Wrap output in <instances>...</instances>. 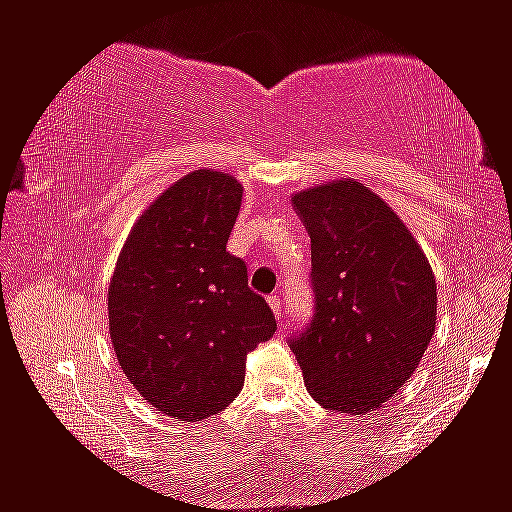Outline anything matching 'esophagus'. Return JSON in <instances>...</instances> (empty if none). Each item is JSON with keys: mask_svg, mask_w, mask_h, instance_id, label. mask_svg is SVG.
I'll return each instance as SVG.
<instances>
[{"mask_svg": "<svg viewBox=\"0 0 512 512\" xmlns=\"http://www.w3.org/2000/svg\"><path fill=\"white\" fill-rule=\"evenodd\" d=\"M266 301H269L273 315L280 317L282 315V299H280V296H269V299H266Z\"/></svg>", "mask_w": 512, "mask_h": 512, "instance_id": "34e87169", "label": "esophagus"}]
</instances>
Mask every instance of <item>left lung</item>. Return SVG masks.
<instances>
[{
    "mask_svg": "<svg viewBox=\"0 0 512 512\" xmlns=\"http://www.w3.org/2000/svg\"><path fill=\"white\" fill-rule=\"evenodd\" d=\"M310 234L315 315L289 342L324 409L358 416L407 384L437 324V280L398 213L356 179L292 197Z\"/></svg>",
    "mask_w": 512,
    "mask_h": 512,
    "instance_id": "1",
    "label": "left lung"
}]
</instances>
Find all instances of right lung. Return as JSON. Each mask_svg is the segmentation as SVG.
Returning a JSON list of instances; mask_svg holds the SVG:
<instances>
[{"instance_id": "1", "label": "right lung", "mask_w": 512, "mask_h": 512, "mask_svg": "<svg viewBox=\"0 0 512 512\" xmlns=\"http://www.w3.org/2000/svg\"><path fill=\"white\" fill-rule=\"evenodd\" d=\"M243 186L195 170L147 209L121 248L108 289L110 340L128 381L156 411L195 423L243 388L246 356L276 317L227 253Z\"/></svg>"}]
</instances>
